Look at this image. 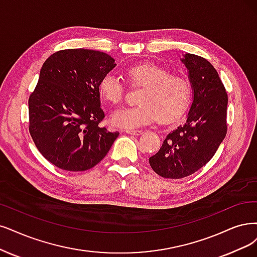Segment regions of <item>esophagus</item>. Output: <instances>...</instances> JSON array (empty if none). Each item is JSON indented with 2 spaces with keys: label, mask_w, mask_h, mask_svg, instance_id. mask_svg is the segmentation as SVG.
<instances>
[{
  "label": "esophagus",
  "mask_w": 257,
  "mask_h": 257,
  "mask_svg": "<svg viewBox=\"0 0 257 257\" xmlns=\"http://www.w3.org/2000/svg\"><path fill=\"white\" fill-rule=\"evenodd\" d=\"M126 134L131 136H141L143 134V130H126Z\"/></svg>",
  "instance_id": "obj_1"
}]
</instances>
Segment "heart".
<instances>
[{
  "instance_id": "b5f03b06",
  "label": "heart",
  "mask_w": 257,
  "mask_h": 257,
  "mask_svg": "<svg viewBox=\"0 0 257 257\" xmlns=\"http://www.w3.org/2000/svg\"><path fill=\"white\" fill-rule=\"evenodd\" d=\"M130 84L143 87L136 107L113 111L110 119L113 126L132 130L156 121L168 123L181 117L192 101L193 89L183 76L172 75L162 66L154 63H139L126 72ZM100 96L112 104L123 97V85L115 74L108 73L99 82Z\"/></svg>"
}]
</instances>
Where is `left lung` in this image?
I'll list each match as a JSON object with an SVG mask.
<instances>
[{
	"label": "left lung",
	"instance_id": "1",
	"mask_svg": "<svg viewBox=\"0 0 257 257\" xmlns=\"http://www.w3.org/2000/svg\"><path fill=\"white\" fill-rule=\"evenodd\" d=\"M193 101L184 125L166 136L149 164L163 178L180 179L196 173L210 161L226 135L227 95L214 66L206 59L184 54Z\"/></svg>",
	"mask_w": 257,
	"mask_h": 257
}]
</instances>
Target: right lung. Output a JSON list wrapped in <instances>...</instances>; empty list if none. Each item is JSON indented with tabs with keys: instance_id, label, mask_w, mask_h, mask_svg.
Returning a JSON list of instances; mask_svg holds the SVG:
<instances>
[{
	"instance_id": "right-lung-1",
	"label": "right lung",
	"mask_w": 257,
	"mask_h": 257,
	"mask_svg": "<svg viewBox=\"0 0 257 257\" xmlns=\"http://www.w3.org/2000/svg\"><path fill=\"white\" fill-rule=\"evenodd\" d=\"M106 53L74 49L45 60L28 99L30 132L41 155L69 172L94 167L119 136L98 123L104 117L99 82L115 68Z\"/></svg>"
}]
</instances>
